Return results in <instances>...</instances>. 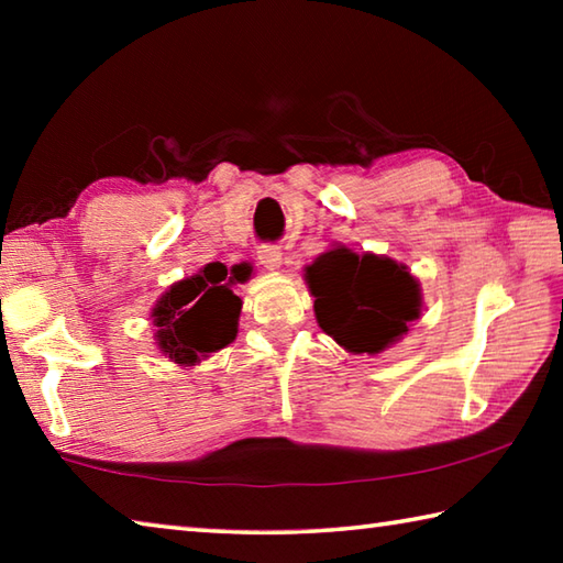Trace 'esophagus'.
<instances>
[{"label": "esophagus", "mask_w": 563, "mask_h": 563, "mask_svg": "<svg viewBox=\"0 0 563 563\" xmlns=\"http://www.w3.org/2000/svg\"><path fill=\"white\" fill-rule=\"evenodd\" d=\"M258 261H261L263 268L278 271L280 263H283L280 247H275V245H261V247H258Z\"/></svg>", "instance_id": "obj_1"}]
</instances>
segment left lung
<instances>
[{"instance_id": "left-lung-1", "label": "left lung", "mask_w": 563, "mask_h": 563, "mask_svg": "<svg viewBox=\"0 0 563 563\" xmlns=\"http://www.w3.org/2000/svg\"><path fill=\"white\" fill-rule=\"evenodd\" d=\"M322 332L352 355H379L422 316V288L405 263L332 245L305 265Z\"/></svg>"}]
</instances>
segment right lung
I'll return each mask as SVG.
<instances>
[{
    "instance_id": "obj_1",
    "label": "right lung",
    "mask_w": 563,
    "mask_h": 563,
    "mask_svg": "<svg viewBox=\"0 0 563 563\" xmlns=\"http://www.w3.org/2000/svg\"><path fill=\"white\" fill-rule=\"evenodd\" d=\"M245 280L247 273L241 271V265L228 271L223 263H208L198 273L170 285L151 308L161 355L178 367H194L231 345L243 308V300L233 288L235 283Z\"/></svg>"
}]
</instances>
